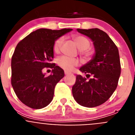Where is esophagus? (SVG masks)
Masks as SVG:
<instances>
[{"instance_id": "esophagus-1", "label": "esophagus", "mask_w": 135, "mask_h": 135, "mask_svg": "<svg viewBox=\"0 0 135 135\" xmlns=\"http://www.w3.org/2000/svg\"><path fill=\"white\" fill-rule=\"evenodd\" d=\"M70 74V73H69V72H68V71H65V76H68V75Z\"/></svg>"}]
</instances>
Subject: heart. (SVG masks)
Wrapping results in <instances>:
<instances>
[{
  "label": "heart",
  "instance_id": "heart-1",
  "mask_svg": "<svg viewBox=\"0 0 135 135\" xmlns=\"http://www.w3.org/2000/svg\"><path fill=\"white\" fill-rule=\"evenodd\" d=\"M72 38L78 49H80V53L86 59H91V57L94 54V51L91 48L89 47L90 45V40L87 38L86 37L82 35H79V34H75L72 36ZM64 40V37H59L56 39L53 46V50L54 53H59ZM57 64L62 69L66 71H71L73 70L74 67L79 65V60L76 58L69 57L67 56H61L57 59Z\"/></svg>",
  "mask_w": 135,
  "mask_h": 135
}]
</instances>
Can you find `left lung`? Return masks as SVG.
<instances>
[{"label": "left lung", "instance_id": "1", "mask_svg": "<svg viewBox=\"0 0 135 135\" xmlns=\"http://www.w3.org/2000/svg\"><path fill=\"white\" fill-rule=\"evenodd\" d=\"M77 30L93 40L95 55L80 69L86 78H92L87 80L77 75L72 94L78 104L94 108L108 101L116 89L121 73L118 49L109 36L98 28Z\"/></svg>", "mask_w": 135, "mask_h": 135}]
</instances>
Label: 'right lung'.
I'll return each mask as SVG.
<instances>
[{
  "instance_id": "right-lung-1",
  "label": "right lung",
  "mask_w": 135,
  "mask_h": 135,
  "mask_svg": "<svg viewBox=\"0 0 135 135\" xmlns=\"http://www.w3.org/2000/svg\"><path fill=\"white\" fill-rule=\"evenodd\" d=\"M72 29H38L17 44L11 58V85L19 99L32 109H41L53 99L55 87L64 77V71L55 64L53 46L56 39ZM45 67L52 74L42 73Z\"/></svg>"
}]
</instances>
